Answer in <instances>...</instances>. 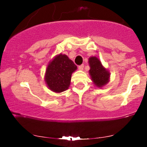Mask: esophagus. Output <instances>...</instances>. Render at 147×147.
<instances>
[{
	"label": "esophagus",
	"mask_w": 147,
	"mask_h": 147,
	"mask_svg": "<svg viewBox=\"0 0 147 147\" xmlns=\"http://www.w3.org/2000/svg\"><path fill=\"white\" fill-rule=\"evenodd\" d=\"M83 68H84V65H80V66H78V69H79L80 70H82Z\"/></svg>",
	"instance_id": "34e87169"
}]
</instances>
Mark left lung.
I'll list each match as a JSON object with an SVG mask.
<instances>
[{
  "instance_id": "8db88e82",
  "label": "left lung",
  "mask_w": 147,
  "mask_h": 147,
  "mask_svg": "<svg viewBox=\"0 0 147 147\" xmlns=\"http://www.w3.org/2000/svg\"><path fill=\"white\" fill-rule=\"evenodd\" d=\"M90 65L89 74L94 86L102 88L109 82L110 72L102 64L100 59L97 57H90L88 60Z\"/></svg>"
}]
</instances>
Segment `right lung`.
Segmentation results:
<instances>
[{"label":"right lung","instance_id":"right-lung-1","mask_svg":"<svg viewBox=\"0 0 147 147\" xmlns=\"http://www.w3.org/2000/svg\"><path fill=\"white\" fill-rule=\"evenodd\" d=\"M78 67L66 55H57L49 62L45 70V82L49 90L60 93L69 89L72 74Z\"/></svg>","mask_w":147,"mask_h":147}]
</instances>
